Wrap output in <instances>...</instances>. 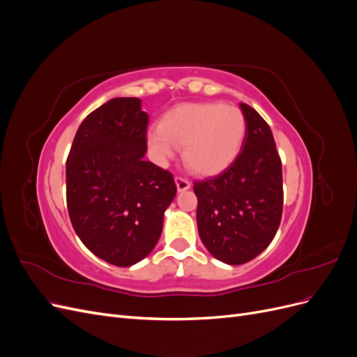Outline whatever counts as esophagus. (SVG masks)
I'll use <instances>...</instances> for the list:
<instances>
[{
	"instance_id": "34e87169",
	"label": "esophagus",
	"mask_w": 357,
	"mask_h": 357,
	"mask_svg": "<svg viewBox=\"0 0 357 357\" xmlns=\"http://www.w3.org/2000/svg\"><path fill=\"white\" fill-rule=\"evenodd\" d=\"M176 186L178 192H185L188 189H190V181L183 178V177H176Z\"/></svg>"
}]
</instances>
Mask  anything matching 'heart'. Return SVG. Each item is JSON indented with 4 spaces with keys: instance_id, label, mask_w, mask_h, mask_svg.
<instances>
[{
    "instance_id": "b5f03b06",
    "label": "heart",
    "mask_w": 357,
    "mask_h": 357,
    "mask_svg": "<svg viewBox=\"0 0 357 357\" xmlns=\"http://www.w3.org/2000/svg\"><path fill=\"white\" fill-rule=\"evenodd\" d=\"M247 131L240 109L222 102L180 104L150 129L147 142L155 156L165 162L183 149L188 169L197 176H215L238 156Z\"/></svg>"
}]
</instances>
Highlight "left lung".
Masks as SVG:
<instances>
[{
    "mask_svg": "<svg viewBox=\"0 0 357 357\" xmlns=\"http://www.w3.org/2000/svg\"><path fill=\"white\" fill-rule=\"evenodd\" d=\"M240 109L247 131L240 155L219 176L195 181L201 241L219 261L241 265L261 255L282 220L283 174L271 129L255 109Z\"/></svg>",
    "mask_w": 357,
    "mask_h": 357,
    "instance_id": "8db88e82",
    "label": "left lung"
}]
</instances>
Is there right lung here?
<instances>
[{
  "label": "right lung",
  "instance_id": "right-lung-1",
  "mask_svg": "<svg viewBox=\"0 0 357 357\" xmlns=\"http://www.w3.org/2000/svg\"><path fill=\"white\" fill-rule=\"evenodd\" d=\"M149 116L139 98H113L84 119L67 159V208L75 234L102 261L131 266L153 250L177 188L144 160Z\"/></svg>",
  "mask_w": 357,
  "mask_h": 357
}]
</instances>
